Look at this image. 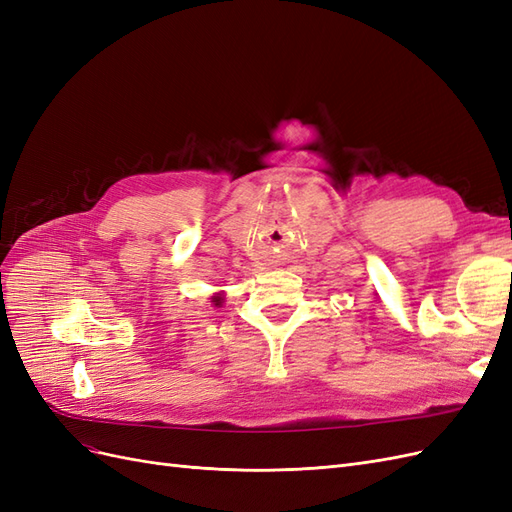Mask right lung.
<instances>
[{"instance_id":"add662e5","label":"right lung","mask_w":512,"mask_h":512,"mask_svg":"<svg viewBox=\"0 0 512 512\" xmlns=\"http://www.w3.org/2000/svg\"><path fill=\"white\" fill-rule=\"evenodd\" d=\"M215 305H220V299H218V297H215Z\"/></svg>"}]
</instances>
